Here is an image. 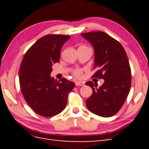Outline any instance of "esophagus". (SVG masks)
<instances>
[{
	"label": "esophagus",
	"instance_id": "esophagus-1",
	"mask_svg": "<svg viewBox=\"0 0 149 149\" xmlns=\"http://www.w3.org/2000/svg\"><path fill=\"white\" fill-rule=\"evenodd\" d=\"M76 86H84V82L83 81H77L75 83Z\"/></svg>",
	"mask_w": 149,
	"mask_h": 149
}]
</instances>
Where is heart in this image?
<instances>
[{
	"instance_id": "b5f03b06",
	"label": "heart",
	"mask_w": 149,
	"mask_h": 149,
	"mask_svg": "<svg viewBox=\"0 0 149 149\" xmlns=\"http://www.w3.org/2000/svg\"><path fill=\"white\" fill-rule=\"evenodd\" d=\"M81 73H82V71H81V70H79V69H78V70H75V71H74V74H75L76 76H80V75H81Z\"/></svg>"
}]
</instances>
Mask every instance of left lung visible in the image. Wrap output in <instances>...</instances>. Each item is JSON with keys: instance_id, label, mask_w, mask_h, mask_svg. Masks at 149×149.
Wrapping results in <instances>:
<instances>
[{"instance_id": "1", "label": "left lung", "mask_w": 149, "mask_h": 149, "mask_svg": "<svg viewBox=\"0 0 149 149\" xmlns=\"http://www.w3.org/2000/svg\"><path fill=\"white\" fill-rule=\"evenodd\" d=\"M81 35L94 48V68L96 71L93 77L104 80L100 88H97V83H86L93 89L86 104L93 113L109 118L120 109L130 91L131 70L127 54L118 41L103 31Z\"/></svg>"}]
</instances>
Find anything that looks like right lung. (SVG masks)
Instances as JSON below:
<instances>
[{
	"instance_id": "add662e5",
	"label": "right lung",
	"mask_w": 149,
	"mask_h": 149,
	"mask_svg": "<svg viewBox=\"0 0 149 149\" xmlns=\"http://www.w3.org/2000/svg\"><path fill=\"white\" fill-rule=\"evenodd\" d=\"M70 38L47 35L40 38L25 54L19 70L21 91L29 106L38 115L49 118L65 109L68 95L75 84L65 78L51 77L52 66L59 62L62 46Z\"/></svg>"
}]
</instances>
